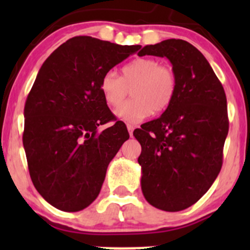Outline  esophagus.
Returning a JSON list of instances; mask_svg holds the SVG:
<instances>
[{
	"instance_id": "1",
	"label": "esophagus",
	"mask_w": 250,
	"mask_h": 250,
	"mask_svg": "<svg viewBox=\"0 0 250 250\" xmlns=\"http://www.w3.org/2000/svg\"><path fill=\"white\" fill-rule=\"evenodd\" d=\"M127 128H128V131H129V135L130 136H133V130H134V125H130V123H127Z\"/></svg>"
}]
</instances>
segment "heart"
Instances as JSON below:
<instances>
[{"instance_id":"1","label":"heart","mask_w":250,"mask_h":250,"mask_svg":"<svg viewBox=\"0 0 250 250\" xmlns=\"http://www.w3.org/2000/svg\"><path fill=\"white\" fill-rule=\"evenodd\" d=\"M131 88L133 99L117 109L116 115L128 122H139L154 113L166 110L177 88L175 71L151 57H139L122 68V76L108 70L100 81V91L110 107H119Z\"/></svg>"}]
</instances>
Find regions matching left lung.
<instances>
[{"label": "left lung", "instance_id": "8db88e82", "mask_svg": "<svg viewBox=\"0 0 250 250\" xmlns=\"http://www.w3.org/2000/svg\"><path fill=\"white\" fill-rule=\"evenodd\" d=\"M139 55L167 57L176 74L173 102L134 136L142 147L137 161L146 200L161 210L180 211L207 193L222 167L229 129L225 89L187 41L165 40L146 45Z\"/></svg>", "mask_w": 250, "mask_h": 250}]
</instances>
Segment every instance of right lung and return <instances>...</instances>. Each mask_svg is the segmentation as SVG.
I'll use <instances>...</instances> for the list:
<instances>
[{
	"instance_id": "right-lung-1",
	"label": "right lung",
	"mask_w": 250,
	"mask_h": 250,
	"mask_svg": "<svg viewBox=\"0 0 250 250\" xmlns=\"http://www.w3.org/2000/svg\"><path fill=\"white\" fill-rule=\"evenodd\" d=\"M140 49L90 36L68 40L50 54L24 104L23 147L36 190L63 211L99 196L109 162L129 139L100 91L105 71Z\"/></svg>"
}]
</instances>
